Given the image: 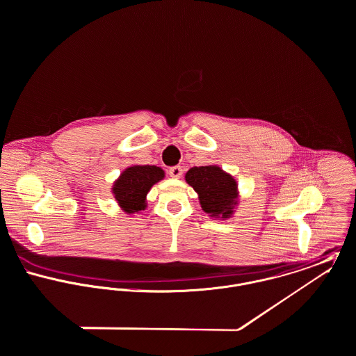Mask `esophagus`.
I'll use <instances>...</instances> for the list:
<instances>
[{
	"label": "esophagus",
	"instance_id": "34e87169",
	"mask_svg": "<svg viewBox=\"0 0 356 356\" xmlns=\"http://www.w3.org/2000/svg\"><path fill=\"white\" fill-rule=\"evenodd\" d=\"M169 175H170V177H173V179H180V177L183 176V169H181L180 166H172V168L169 169Z\"/></svg>",
	"mask_w": 356,
	"mask_h": 356
}]
</instances>
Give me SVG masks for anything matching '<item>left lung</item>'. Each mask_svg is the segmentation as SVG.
Returning <instances> with one entry per match:
<instances>
[{
  "instance_id": "obj_1",
  "label": "left lung",
  "mask_w": 356,
  "mask_h": 356,
  "mask_svg": "<svg viewBox=\"0 0 356 356\" xmlns=\"http://www.w3.org/2000/svg\"><path fill=\"white\" fill-rule=\"evenodd\" d=\"M186 181L195 190L201 208L213 218L232 217L238 204L236 180L217 165L194 166L186 173Z\"/></svg>"
}]
</instances>
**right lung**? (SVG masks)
Segmentation results:
<instances>
[{"label":"right lung","mask_w":356,"mask_h":356,"mask_svg":"<svg viewBox=\"0 0 356 356\" xmlns=\"http://www.w3.org/2000/svg\"><path fill=\"white\" fill-rule=\"evenodd\" d=\"M165 177L163 169L155 165H132L113 184V195L127 214L140 213L147 208V194Z\"/></svg>","instance_id":"obj_1"}]
</instances>
